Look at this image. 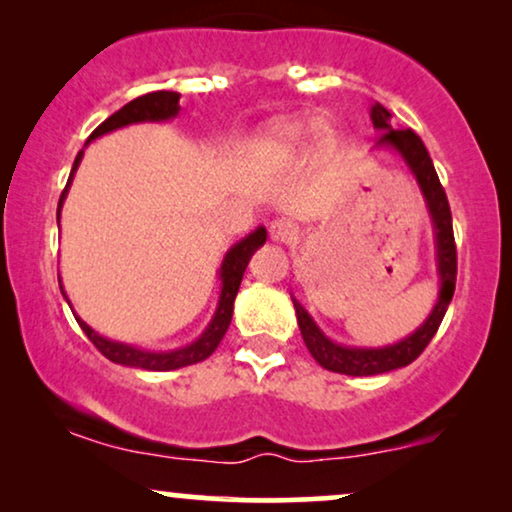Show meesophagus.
<instances>
[{
  "label": "esophagus",
  "mask_w": 512,
  "mask_h": 512,
  "mask_svg": "<svg viewBox=\"0 0 512 512\" xmlns=\"http://www.w3.org/2000/svg\"><path fill=\"white\" fill-rule=\"evenodd\" d=\"M268 230H270V240L279 242V244L291 242L293 235H296V228H293V223L286 221V219H275L270 223Z\"/></svg>",
  "instance_id": "esophagus-1"
}]
</instances>
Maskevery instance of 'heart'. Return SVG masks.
<instances>
[{"label": "heart", "mask_w": 512, "mask_h": 512, "mask_svg": "<svg viewBox=\"0 0 512 512\" xmlns=\"http://www.w3.org/2000/svg\"><path fill=\"white\" fill-rule=\"evenodd\" d=\"M317 137L319 142H328L331 130L324 123H307V121H275L265 128L254 142V156L261 165H279L286 160L296 158L307 146V139Z\"/></svg>", "instance_id": "1"}]
</instances>
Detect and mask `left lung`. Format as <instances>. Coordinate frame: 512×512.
Segmentation results:
<instances>
[{"label":"left lung","instance_id":"left-lung-1","mask_svg":"<svg viewBox=\"0 0 512 512\" xmlns=\"http://www.w3.org/2000/svg\"><path fill=\"white\" fill-rule=\"evenodd\" d=\"M370 118H373L375 130L382 135L377 137L375 149H391L405 160L412 177L417 179L419 191L424 195L426 209H429L431 226H433V240H436V268L440 279L438 300L433 305L429 317L422 321L417 331H412L408 338L394 342L387 347H349L333 342L324 331L314 324L310 312L291 296L293 307H296V317L300 326V335H303L305 347L310 349L314 361L321 368L331 370V373L352 375V377H368V375H382L389 370L403 368L417 359L429 345L433 335H436L440 321H443L447 305L454 296V284H457V247H454V233H452V212L450 202H447L445 188L440 186V179L436 174V167L431 163L429 151L422 139H419L412 130H396L391 125V114L375 102L370 107Z\"/></svg>","mask_w":512,"mask_h":512}]
</instances>
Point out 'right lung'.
I'll return each instance as SVG.
<instances>
[{"label":"right lung","instance_id":"obj_1","mask_svg":"<svg viewBox=\"0 0 512 512\" xmlns=\"http://www.w3.org/2000/svg\"><path fill=\"white\" fill-rule=\"evenodd\" d=\"M179 97L181 95L172 93V90H156V93H146L142 97H137V100L125 104L123 109H118L116 114H111L102 125H97L93 135L88 137L86 146L93 142V139L107 135V132H114L118 128H125V125L170 121V118L177 116L179 109H181L179 107ZM81 158H83V149L79 151V156H76L74 165H72V172H69L65 191H62V195H60L58 226H60L62 202H65V198H67V191H69V186H72V179H74L76 170H79ZM265 237H268V230H265L263 226H258L254 233L242 237L240 242L233 244V247L226 251V256H223V263H221V270H219L221 293H219V303H216V312H214V317L209 319L205 331L200 333V338L193 340L191 345L179 347V349H167V352H149V349H142V347H135V345H125V342L104 338V335L93 331V328H90L86 321L79 317V314H74V317H76V321H79V326L83 328V333L88 335V340L93 342V345L100 349V352L107 356L109 361L121 363V366L142 368V370H160V373H163V370H177V368L193 366V363L205 361L209 354H214V349L219 347V342L223 340V335H226V331H228L230 319H233V305H235L237 291H240L242 275H244V270H247V265L251 261V256H254V251L265 244ZM58 282H60L62 296H65V300L69 303L65 286H62L60 272H58ZM69 307H72V305H69Z\"/></svg>","mask_w":512,"mask_h":512}]
</instances>
